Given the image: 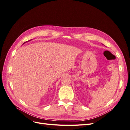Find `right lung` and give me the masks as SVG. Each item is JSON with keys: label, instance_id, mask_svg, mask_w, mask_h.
I'll list each match as a JSON object with an SVG mask.
<instances>
[{"label": "right lung", "instance_id": "right-lung-1", "mask_svg": "<svg viewBox=\"0 0 130 130\" xmlns=\"http://www.w3.org/2000/svg\"><path fill=\"white\" fill-rule=\"evenodd\" d=\"M30 41H31V40H30ZM27 42H28V41H27ZM26 42H25V43H26Z\"/></svg>", "mask_w": 130, "mask_h": 130}]
</instances>
